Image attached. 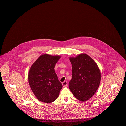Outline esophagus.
Segmentation results:
<instances>
[{"mask_svg": "<svg viewBox=\"0 0 126 126\" xmlns=\"http://www.w3.org/2000/svg\"><path fill=\"white\" fill-rule=\"evenodd\" d=\"M62 85H63V86L64 87L67 86V85H68L67 81H65L64 82H63L62 83Z\"/></svg>", "mask_w": 126, "mask_h": 126, "instance_id": "obj_1", "label": "esophagus"}]
</instances>
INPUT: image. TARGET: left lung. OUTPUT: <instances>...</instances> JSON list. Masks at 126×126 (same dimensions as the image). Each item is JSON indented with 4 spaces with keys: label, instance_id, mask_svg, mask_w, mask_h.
Segmentation results:
<instances>
[{
    "label": "left lung",
    "instance_id": "left-lung-1",
    "mask_svg": "<svg viewBox=\"0 0 126 126\" xmlns=\"http://www.w3.org/2000/svg\"><path fill=\"white\" fill-rule=\"evenodd\" d=\"M72 64V79L69 88L80 101H86L93 96L101 82V72L95 62L87 54L70 58Z\"/></svg>",
    "mask_w": 126,
    "mask_h": 126
}]
</instances>
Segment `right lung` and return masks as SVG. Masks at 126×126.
<instances>
[{
    "mask_svg": "<svg viewBox=\"0 0 126 126\" xmlns=\"http://www.w3.org/2000/svg\"><path fill=\"white\" fill-rule=\"evenodd\" d=\"M60 58L59 56L42 55L30 68L29 84L40 101L50 103L59 96L62 85L55 72L54 67Z\"/></svg>",
    "mask_w": 126,
    "mask_h": 126,
    "instance_id": "1",
    "label": "right lung"
}]
</instances>
